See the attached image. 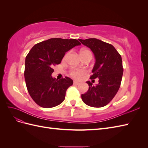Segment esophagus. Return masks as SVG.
<instances>
[{
    "label": "esophagus",
    "instance_id": "obj_1",
    "mask_svg": "<svg viewBox=\"0 0 148 148\" xmlns=\"http://www.w3.org/2000/svg\"><path fill=\"white\" fill-rule=\"evenodd\" d=\"M73 83L75 84H77V85H78V84H80V83L79 82H78V81H73Z\"/></svg>",
    "mask_w": 148,
    "mask_h": 148
}]
</instances>
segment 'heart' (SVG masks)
Wrapping results in <instances>:
<instances>
[{
	"label": "heart",
	"mask_w": 148,
	"mask_h": 148,
	"mask_svg": "<svg viewBox=\"0 0 148 148\" xmlns=\"http://www.w3.org/2000/svg\"><path fill=\"white\" fill-rule=\"evenodd\" d=\"M88 53L91 55V52L86 50V49H82L81 52H80V53ZM86 70L84 69H72L70 71V75L73 78L78 79L80 77H82L84 74H86Z\"/></svg>",
	"instance_id": "obj_1"
}]
</instances>
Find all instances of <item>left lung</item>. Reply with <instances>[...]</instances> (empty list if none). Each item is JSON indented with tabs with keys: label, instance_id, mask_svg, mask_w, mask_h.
Masks as SVG:
<instances>
[{
	"label": "left lung",
	"instance_id": "obj_1",
	"mask_svg": "<svg viewBox=\"0 0 148 148\" xmlns=\"http://www.w3.org/2000/svg\"><path fill=\"white\" fill-rule=\"evenodd\" d=\"M78 40L90 48L95 57L90 79H99V83L96 86L86 82L89 89L82 95V99L89 106L104 107L112 101L120 88L123 72L122 57L110 44L96 38Z\"/></svg>",
	"mask_w": 148,
	"mask_h": 148
}]
</instances>
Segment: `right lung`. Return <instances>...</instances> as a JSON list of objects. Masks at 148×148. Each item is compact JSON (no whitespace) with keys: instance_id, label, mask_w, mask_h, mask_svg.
Returning <instances> with one entry per match:
<instances>
[{"instance_id":"add662e5","label":"right lung","mask_w":148,"mask_h":148,"mask_svg":"<svg viewBox=\"0 0 148 148\" xmlns=\"http://www.w3.org/2000/svg\"><path fill=\"white\" fill-rule=\"evenodd\" d=\"M79 45L77 39L51 38L31 49L26 57L24 75L28 91L38 105L51 108L64 101L73 80L67 77L59 80L52 78L53 66L60 64L67 51Z\"/></svg>"}]
</instances>
